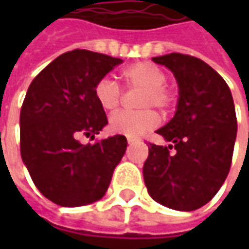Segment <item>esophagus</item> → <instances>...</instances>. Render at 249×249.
Masks as SVG:
<instances>
[{
	"mask_svg": "<svg viewBox=\"0 0 249 249\" xmlns=\"http://www.w3.org/2000/svg\"><path fill=\"white\" fill-rule=\"evenodd\" d=\"M140 139H136V137H127V142L129 144H134V142H139Z\"/></svg>",
	"mask_w": 249,
	"mask_h": 249,
	"instance_id": "obj_1",
	"label": "esophagus"
}]
</instances>
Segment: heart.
Returning a JSON list of instances; mask_svg holds the SVG:
<instances>
[{
    "label": "heart",
    "instance_id": "1",
    "mask_svg": "<svg viewBox=\"0 0 249 249\" xmlns=\"http://www.w3.org/2000/svg\"><path fill=\"white\" fill-rule=\"evenodd\" d=\"M123 80L127 89H141L139 97V108L141 110H119L109 119V129L113 133L136 137L142 133L158 127L159 115L151 107L160 110H170L176 104V95L166 86L167 74L160 68L151 62H139L126 68ZM95 100L104 110L118 109L122 102L123 92L119 83L109 76L100 79L94 87Z\"/></svg>",
    "mask_w": 249,
    "mask_h": 249
}]
</instances>
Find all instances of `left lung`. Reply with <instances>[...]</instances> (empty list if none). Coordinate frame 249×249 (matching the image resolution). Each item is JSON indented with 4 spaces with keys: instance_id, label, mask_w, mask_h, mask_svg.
<instances>
[{
    "instance_id": "8db88e82",
    "label": "left lung",
    "mask_w": 249,
    "mask_h": 249,
    "mask_svg": "<svg viewBox=\"0 0 249 249\" xmlns=\"http://www.w3.org/2000/svg\"><path fill=\"white\" fill-rule=\"evenodd\" d=\"M152 61L173 72L180 97L173 119L157 130L172 144H149L144 181L160 205L196 211L216 196L231 166L233 97L223 77L199 58L172 53Z\"/></svg>"
}]
</instances>
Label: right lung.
I'll list each match as a JSON object with an SVG mask.
<instances>
[{"label":"right lung","mask_w":249,"mask_h":249,"mask_svg":"<svg viewBox=\"0 0 249 249\" xmlns=\"http://www.w3.org/2000/svg\"><path fill=\"white\" fill-rule=\"evenodd\" d=\"M122 62L73 50L47 65L29 86L20 109V155L34 186L53 204L87 205L109 187L127 140L116 134L84 145L80 137L94 140L108 123L94 87Z\"/></svg>","instance_id":"add662e5"}]
</instances>
